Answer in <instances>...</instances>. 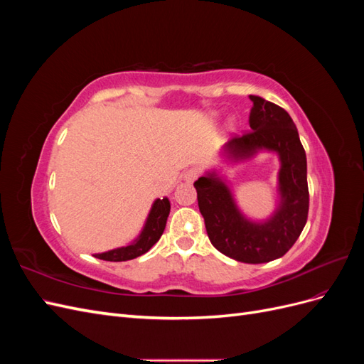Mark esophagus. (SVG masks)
Segmentation results:
<instances>
[{"label": "esophagus", "instance_id": "esophagus-1", "mask_svg": "<svg viewBox=\"0 0 364 364\" xmlns=\"http://www.w3.org/2000/svg\"><path fill=\"white\" fill-rule=\"evenodd\" d=\"M200 176V171H199V168H190V170H186L185 173H183V181L185 182H194L197 178H199Z\"/></svg>", "mask_w": 364, "mask_h": 364}]
</instances>
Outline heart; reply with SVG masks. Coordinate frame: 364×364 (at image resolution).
Returning a JSON list of instances; mask_svg holds the SVG:
<instances>
[{
	"mask_svg": "<svg viewBox=\"0 0 364 364\" xmlns=\"http://www.w3.org/2000/svg\"><path fill=\"white\" fill-rule=\"evenodd\" d=\"M228 126H229V129H234V124H232V121H229V124H228Z\"/></svg>",
	"mask_w": 364,
	"mask_h": 364,
	"instance_id": "1",
	"label": "heart"
}]
</instances>
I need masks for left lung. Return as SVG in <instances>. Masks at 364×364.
<instances>
[{
  "label": "left lung",
  "mask_w": 364,
  "mask_h": 364,
  "mask_svg": "<svg viewBox=\"0 0 364 364\" xmlns=\"http://www.w3.org/2000/svg\"><path fill=\"white\" fill-rule=\"evenodd\" d=\"M250 132L228 141L220 156L238 164L261 151L277 153L278 205L266 220H252L235 202L225 176L213 168L194 182L197 202L213 246L240 262L261 264L278 259L299 238L308 217L306 156L299 134L287 111L278 105L249 95Z\"/></svg>",
  "instance_id": "obj_1"
}]
</instances>
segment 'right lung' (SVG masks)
Instances as JSON below:
<instances>
[{
    "label": "right lung",
    "mask_w": 364,
    "mask_h": 364,
    "mask_svg": "<svg viewBox=\"0 0 364 364\" xmlns=\"http://www.w3.org/2000/svg\"><path fill=\"white\" fill-rule=\"evenodd\" d=\"M168 214H170V200L167 197H164V199H156L150 208V213L146 218V223L142 226L139 235L132 241L130 245L107 250V252H102V253H94V257L98 259L117 262V261H129V259L144 255L146 252L151 249L153 245L158 243V240L161 238L165 229V225H167Z\"/></svg>",
    "instance_id": "obj_1"
}]
</instances>
